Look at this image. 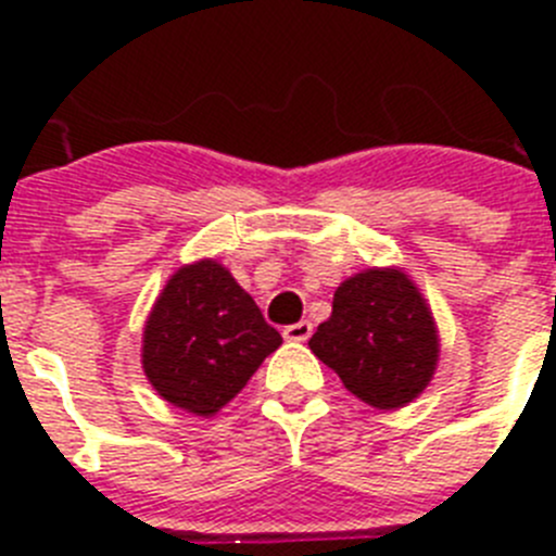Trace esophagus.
<instances>
[{
  "label": "esophagus",
  "mask_w": 556,
  "mask_h": 556,
  "mask_svg": "<svg viewBox=\"0 0 556 556\" xmlns=\"http://www.w3.org/2000/svg\"><path fill=\"white\" fill-rule=\"evenodd\" d=\"M314 326L308 320H301V323H294V326H287L283 328V337L289 339V342H306L308 337H312Z\"/></svg>",
  "instance_id": "1"
}]
</instances>
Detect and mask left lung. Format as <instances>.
Segmentation results:
<instances>
[{
  "instance_id": "obj_1",
  "label": "left lung",
  "mask_w": 556,
  "mask_h": 556,
  "mask_svg": "<svg viewBox=\"0 0 556 556\" xmlns=\"http://www.w3.org/2000/svg\"><path fill=\"white\" fill-rule=\"evenodd\" d=\"M308 348L345 390L376 409H401L429 387L440 358L434 317L404 269L372 267L342 281L331 317Z\"/></svg>"
}]
</instances>
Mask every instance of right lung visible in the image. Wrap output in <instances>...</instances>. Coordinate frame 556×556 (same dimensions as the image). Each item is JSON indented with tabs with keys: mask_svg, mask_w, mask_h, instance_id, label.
I'll use <instances>...</instances> for the list:
<instances>
[{
	"mask_svg": "<svg viewBox=\"0 0 556 556\" xmlns=\"http://www.w3.org/2000/svg\"><path fill=\"white\" fill-rule=\"evenodd\" d=\"M255 301L214 258L172 275L141 339V367L155 392L191 415H217L281 345Z\"/></svg>",
	"mask_w": 556,
	"mask_h": 556,
	"instance_id": "1",
	"label": "right lung"
}]
</instances>
